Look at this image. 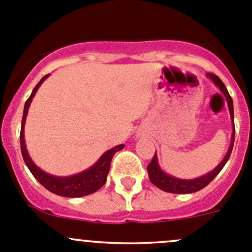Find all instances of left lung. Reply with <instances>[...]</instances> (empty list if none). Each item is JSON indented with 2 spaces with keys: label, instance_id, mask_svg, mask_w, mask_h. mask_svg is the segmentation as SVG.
<instances>
[{
  "label": "left lung",
  "instance_id": "1",
  "mask_svg": "<svg viewBox=\"0 0 252 252\" xmlns=\"http://www.w3.org/2000/svg\"><path fill=\"white\" fill-rule=\"evenodd\" d=\"M206 77L212 80V83L220 89V93L224 95L225 100H227L228 110H229L230 113V121H232L233 126V131H232V140H230V145L228 147V151L225 154V156L223 157L222 161L215 167L211 172L206 173L201 177L194 178V179H182V178L173 177V175L166 173L163 169L161 168L158 163V158H157V155L155 152V156L152 158L151 163L147 166V173H149V178L151 180V183L154 185H156L158 189L163 190V191L172 192V194H191V192H196L199 190L204 189L205 187H207L211 183V180L216 177L222 168L224 167V164L227 163V161L229 159L230 154H232L233 145H234V135H235V128H234V110H233V100L230 97L229 93H228L227 88L223 84V81L220 80L217 75L211 74V73H207Z\"/></svg>",
  "mask_w": 252,
  "mask_h": 252
}]
</instances>
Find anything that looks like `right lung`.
Wrapping results in <instances>:
<instances>
[{"instance_id":"1","label":"right lung","mask_w":252,"mask_h":252,"mask_svg":"<svg viewBox=\"0 0 252 252\" xmlns=\"http://www.w3.org/2000/svg\"><path fill=\"white\" fill-rule=\"evenodd\" d=\"M48 74L45 75V77L36 84V86H35L34 90H32V95L29 96V98H28L27 102H25L24 105V112H23L22 119V129H20V150H22L23 158H24L25 164L28 166L29 171L32 172V174L34 175L35 179H36L40 184L44 185L48 191L53 192V194L56 195H60V196L63 197H81L86 196V195L94 194V192L97 191V190L106 183L108 172H110L112 157L114 156V154H116L117 151L123 150L124 144L117 145V146L112 147L108 151L103 152L102 156H101L90 168L85 169V171L80 172V173L68 175V177L52 175L50 173H46L45 171H42L40 167H37L36 164L34 163V161L32 159V157H30L29 152H28L27 150V145H25L24 139V126L25 122H27V116L30 107V103H32L36 91L39 90L41 84L46 80Z\"/></svg>"}]
</instances>
